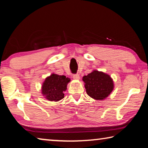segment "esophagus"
<instances>
[{
	"label": "esophagus",
	"mask_w": 148,
	"mask_h": 148,
	"mask_svg": "<svg viewBox=\"0 0 148 148\" xmlns=\"http://www.w3.org/2000/svg\"><path fill=\"white\" fill-rule=\"evenodd\" d=\"M73 78L76 79H79L80 78L79 75L78 74H75L73 75Z\"/></svg>",
	"instance_id": "1"
}]
</instances>
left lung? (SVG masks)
Returning <instances> with one entry per match:
<instances>
[{
	"instance_id": "left-lung-1",
	"label": "left lung",
	"mask_w": 148,
	"mask_h": 148,
	"mask_svg": "<svg viewBox=\"0 0 148 148\" xmlns=\"http://www.w3.org/2000/svg\"><path fill=\"white\" fill-rule=\"evenodd\" d=\"M87 94L96 100H103L112 91L113 81L109 75L95 71L83 77Z\"/></svg>"
}]
</instances>
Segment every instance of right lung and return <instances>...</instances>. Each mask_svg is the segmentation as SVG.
<instances>
[{
    "mask_svg": "<svg viewBox=\"0 0 148 148\" xmlns=\"http://www.w3.org/2000/svg\"><path fill=\"white\" fill-rule=\"evenodd\" d=\"M69 82L70 79L65 76L51 74L42 85V94L50 101H59L64 98V91Z\"/></svg>",
    "mask_w": 148,
    "mask_h": 148,
    "instance_id": "obj_1",
    "label": "right lung"
}]
</instances>
